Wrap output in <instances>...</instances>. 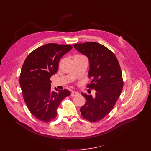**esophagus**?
<instances>
[{
    "label": "esophagus",
    "mask_w": 151,
    "mask_h": 151,
    "mask_svg": "<svg viewBox=\"0 0 151 151\" xmlns=\"http://www.w3.org/2000/svg\"><path fill=\"white\" fill-rule=\"evenodd\" d=\"M79 95V93L78 92H76V91H73L71 93V96L72 97H74V96H77Z\"/></svg>",
    "instance_id": "esophagus-1"
}]
</instances>
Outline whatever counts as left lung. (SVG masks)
Segmentation results:
<instances>
[{
	"instance_id": "obj_1",
	"label": "left lung",
	"mask_w": 151,
	"mask_h": 151,
	"mask_svg": "<svg viewBox=\"0 0 151 151\" xmlns=\"http://www.w3.org/2000/svg\"><path fill=\"white\" fill-rule=\"evenodd\" d=\"M74 47L88 58V77L91 81L86 87L96 91L94 96L81 93L86 102L80 108L81 114L91 122L100 121L112 110L123 89L119 61L110 50L100 43H76Z\"/></svg>"
}]
</instances>
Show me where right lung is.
I'll list each match as a JSON object with an SVG mask.
<instances>
[{"label":"right lung","mask_w":151,"mask_h":151,"mask_svg":"<svg viewBox=\"0 0 151 151\" xmlns=\"http://www.w3.org/2000/svg\"><path fill=\"white\" fill-rule=\"evenodd\" d=\"M72 48L71 45H44L31 52L22 65L19 80L22 96L30 113L39 120H54L60 104L70 95L67 89L52 91L50 77L58 71L61 58Z\"/></svg>","instance_id":"1"}]
</instances>
